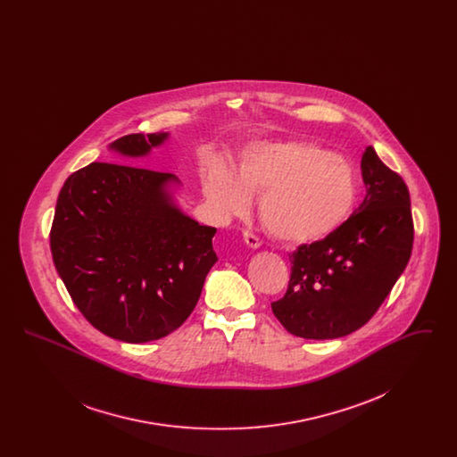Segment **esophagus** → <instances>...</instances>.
<instances>
[{
    "label": "esophagus",
    "mask_w": 457,
    "mask_h": 457,
    "mask_svg": "<svg viewBox=\"0 0 457 457\" xmlns=\"http://www.w3.org/2000/svg\"><path fill=\"white\" fill-rule=\"evenodd\" d=\"M243 239H245V243H246L250 248H259V246H261V239L257 238L253 233L245 231V233H243Z\"/></svg>",
    "instance_id": "esophagus-1"
}]
</instances>
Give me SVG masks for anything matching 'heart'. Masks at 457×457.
Returning a JSON list of instances; mask_svg holds the SVG:
<instances>
[{
	"label": "heart",
	"instance_id": "b5f03b06",
	"mask_svg": "<svg viewBox=\"0 0 457 457\" xmlns=\"http://www.w3.org/2000/svg\"><path fill=\"white\" fill-rule=\"evenodd\" d=\"M265 229L289 245L327 238L349 218L358 179L348 162L312 142H259L246 147L235 174L211 164L204 195L219 218L241 216L259 195Z\"/></svg>",
	"mask_w": 457,
	"mask_h": 457
}]
</instances>
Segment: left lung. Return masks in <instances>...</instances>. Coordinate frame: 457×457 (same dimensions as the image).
I'll return each instance as SVG.
<instances>
[{
  "instance_id": "1",
  "label": "left lung",
  "mask_w": 457,
  "mask_h": 457,
  "mask_svg": "<svg viewBox=\"0 0 457 457\" xmlns=\"http://www.w3.org/2000/svg\"><path fill=\"white\" fill-rule=\"evenodd\" d=\"M367 194L327 238L289 255L291 278L272 312L303 339H336L365 326L389 296L413 250V218L404 179L370 145L361 157Z\"/></svg>"
}]
</instances>
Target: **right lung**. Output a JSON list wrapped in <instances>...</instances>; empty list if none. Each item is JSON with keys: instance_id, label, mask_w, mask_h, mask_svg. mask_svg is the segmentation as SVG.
I'll list each match as a JSON object with an SVG mask.
<instances>
[{"instance_id": "1", "label": "right lung", "mask_w": 457, "mask_h": 457, "mask_svg": "<svg viewBox=\"0 0 457 457\" xmlns=\"http://www.w3.org/2000/svg\"><path fill=\"white\" fill-rule=\"evenodd\" d=\"M170 133H131L109 149L120 162H92L70 174L49 233L54 267L92 326L123 343L171 334L194 312L218 262L216 228L174 204L179 179L133 166ZM127 162V165H121Z\"/></svg>"}]
</instances>
